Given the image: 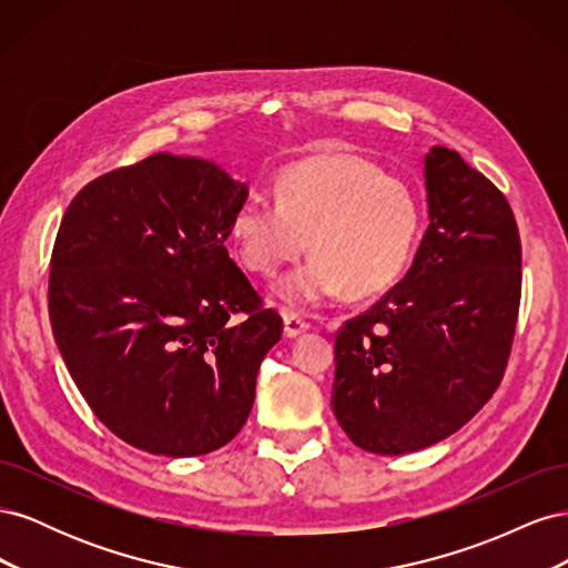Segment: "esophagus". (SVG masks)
Segmentation results:
<instances>
[{
    "label": "esophagus",
    "mask_w": 568,
    "mask_h": 568,
    "mask_svg": "<svg viewBox=\"0 0 568 568\" xmlns=\"http://www.w3.org/2000/svg\"><path fill=\"white\" fill-rule=\"evenodd\" d=\"M307 329H311V324H307L305 320H301L294 313H284V336L286 338H296V336L305 334Z\"/></svg>",
    "instance_id": "34e87169"
}]
</instances>
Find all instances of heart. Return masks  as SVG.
<instances>
[{"instance_id": "obj_1", "label": "heart", "mask_w": 568, "mask_h": 568, "mask_svg": "<svg viewBox=\"0 0 568 568\" xmlns=\"http://www.w3.org/2000/svg\"><path fill=\"white\" fill-rule=\"evenodd\" d=\"M274 196H246L230 222L242 265L274 277L311 244V263L291 272L277 296L307 311L341 296L367 298L400 277L419 232L407 184L348 151L320 153L286 168Z\"/></svg>"}]
</instances>
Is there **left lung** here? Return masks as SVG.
Here are the masks:
<instances>
[{
    "instance_id": "8db88e82",
    "label": "left lung",
    "mask_w": 568,
    "mask_h": 568,
    "mask_svg": "<svg viewBox=\"0 0 568 568\" xmlns=\"http://www.w3.org/2000/svg\"><path fill=\"white\" fill-rule=\"evenodd\" d=\"M428 227L405 277L336 334L332 409L374 455L455 434L500 386L521 298L517 220L457 151L424 156Z\"/></svg>"
}]
</instances>
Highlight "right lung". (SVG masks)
I'll return each instance as SVG.
<instances>
[{"label": "right lung", "instance_id": "obj_1", "mask_svg": "<svg viewBox=\"0 0 568 568\" xmlns=\"http://www.w3.org/2000/svg\"><path fill=\"white\" fill-rule=\"evenodd\" d=\"M246 196L213 161L153 153L82 186L61 220L51 332L82 398L134 448L205 455L251 415L282 317L225 246Z\"/></svg>", "mask_w": 568, "mask_h": 568}]
</instances>
